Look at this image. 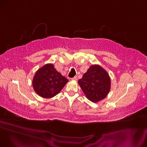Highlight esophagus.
Listing matches in <instances>:
<instances>
[{
	"label": "esophagus",
	"mask_w": 147,
	"mask_h": 147,
	"mask_svg": "<svg viewBox=\"0 0 147 147\" xmlns=\"http://www.w3.org/2000/svg\"><path fill=\"white\" fill-rule=\"evenodd\" d=\"M77 79H78V78H77V76H74V78H71V80H73V81H76Z\"/></svg>",
	"instance_id": "obj_1"
}]
</instances>
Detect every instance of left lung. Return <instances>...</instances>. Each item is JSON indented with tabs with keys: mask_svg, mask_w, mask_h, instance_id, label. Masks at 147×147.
Wrapping results in <instances>:
<instances>
[{
	"mask_svg": "<svg viewBox=\"0 0 147 147\" xmlns=\"http://www.w3.org/2000/svg\"><path fill=\"white\" fill-rule=\"evenodd\" d=\"M78 84L88 99L98 102L105 98L110 92L111 79L102 67L94 65L90 66Z\"/></svg>",
	"mask_w": 147,
	"mask_h": 147,
	"instance_id": "obj_1",
	"label": "left lung"
}]
</instances>
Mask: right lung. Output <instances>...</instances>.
<instances>
[{
  "label": "right lung",
  "instance_id": "right-lung-1",
  "mask_svg": "<svg viewBox=\"0 0 147 147\" xmlns=\"http://www.w3.org/2000/svg\"><path fill=\"white\" fill-rule=\"evenodd\" d=\"M68 82V79L58 72L53 64L48 63L36 71L32 86L40 97L49 98L59 93Z\"/></svg>",
  "mask_w": 147,
  "mask_h": 147
}]
</instances>
